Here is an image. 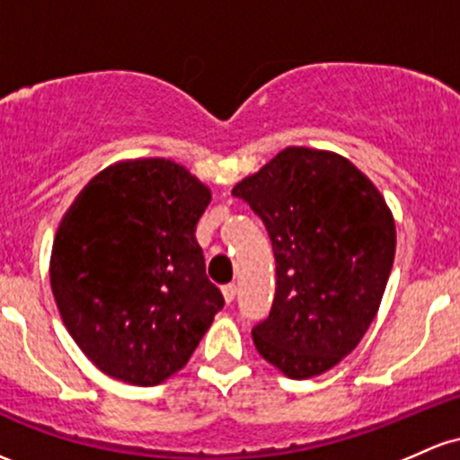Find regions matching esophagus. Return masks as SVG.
Returning <instances> with one entry per match:
<instances>
[{"label":"esophagus","instance_id":"34e87169","mask_svg":"<svg viewBox=\"0 0 460 460\" xmlns=\"http://www.w3.org/2000/svg\"><path fill=\"white\" fill-rule=\"evenodd\" d=\"M235 295H238V286H235V284L222 286V296H225L226 304H231V301L235 299Z\"/></svg>","mask_w":460,"mask_h":460}]
</instances>
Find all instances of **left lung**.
<instances>
[{
  "label": "left lung",
  "instance_id": "1",
  "mask_svg": "<svg viewBox=\"0 0 460 460\" xmlns=\"http://www.w3.org/2000/svg\"><path fill=\"white\" fill-rule=\"evenodd\" d=\"M266 225L277 264L255 349L290 380L330 371L376 319L395 260L385 196L349 159L288 146L235 185Z\"/></svg>",
  "mask_w": 460,
  "mask_h": 460
}]
</instances>
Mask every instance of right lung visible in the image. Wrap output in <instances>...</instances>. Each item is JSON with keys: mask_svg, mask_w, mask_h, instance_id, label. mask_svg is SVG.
<instances>
[{"mask_svg": "<svg viewBox=\"0 0 460 460\" xmlns=\"http://www.w3.org/2000/svg\"><path fill=\"white\" fill-rule=\"evenodd\" d=\"M209 203L188 168L150 156L104 168L63 214L49 284L65 327L102 373L156 386L188 365L225 305L194 235Z\"/></svg>", "mask_w": 460, "mask_h": 460, "instance_id": "1", "label": "right lung"}]
</instances>
